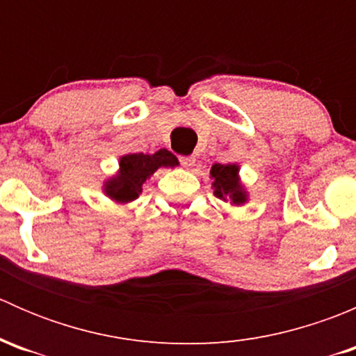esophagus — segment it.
Masks as SVG:
<instances>
[{"label": "esophagus", "mask_w": 356, "mask_h": 356, "mask_svg": "<svg viewBox=\"0 0 356 356\" xmlns=\"http://www.w3.org/2000/svg\"><path fill=\"white\" fill-rule=\"evenodd\" d=\"M181 163L184 165L186 168H193L196 163V158L195 156H181Z\"/></svg>", "instance_id": "obj_1"}]
</instances>
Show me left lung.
Returning a JSON list of instances; mask_svg holds the SVG:
<instances>
[{"label":"left lung","instance_id":"8db88e82","mask_svg":"<svg viewBox=\"0 0 356 356\" xmlns=\"http://www.w3.org/2000/svg\"><path fill=\"white\" fill-rule=\"evenodd\" d=\"M211 189L218 200L231 207H243L250 201V193L239 177L238 163H215L210 168Z\"/></svg>","mask_w":356,"mask_h":356}]
</instances>
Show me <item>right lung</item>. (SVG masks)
<instances>
[{
    "label": "right lung",
    "instance_id": "1",
    "mask_svg": "<svg viewBox=\"0 0 356 356\" xmlns=\"http://www.w3.org/2000/svg\"><path fill=\"white\" fill-rule=\"evenodd\" d=\"M179 160L168 149L155 153H127L118 158V170L103 181L102 191L113 203L129 204L139 198L143 186L158 168H175Z\"/></svg>",
    "mask_w": 356,
    "mask_h": 356
}]
</instances>
